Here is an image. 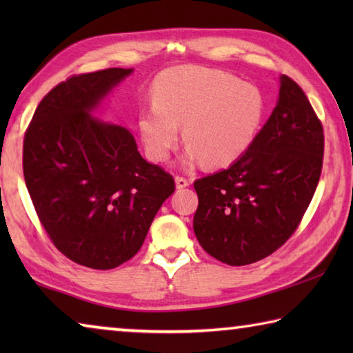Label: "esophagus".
<instances>
[{"label": "esophagus", "instance_id": "esophagus-1", "mask_svg": "<svg viewBox=\"0 0 353 353\" xmlns=\"http://www.w3.org/2000/svg\"><path fill=\"white\" fill-rule=\"evenodd\" d=\"M190 185V181L188 179H185V177H181V176H177L176 177V188H185V187H188Z\"/></svg>", "mask_w": 353, "mask_h": 353}]
</instances>
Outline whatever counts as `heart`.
I'll return each mask as SVG.
<instances>
[{
  "instance_id": "obj_1",
  "label": "heart",
  "mask_w": 353,
  "mask_h": 353,
  "mask_svg": "<svg viewBox=\"0 0 353 353\" xmlns=\"http://www.w3.org/2000/svg\"><path fill=\"white\" fill-rule=\"evenodd\" d=\"M263 118V98L250 83L221 70L187 67L166 71L154 85V104L139 115L149 157L163 162L179 140L190 162L230 165L252 145Z\"/></svg>"
}]
</instances>
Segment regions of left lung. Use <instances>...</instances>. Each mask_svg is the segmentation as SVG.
Instances as JSON below:
<instances>
[{
  "label": "left lung",
  "mask_w": 353,
  "mask_h": 353,
  "mask_svg": "<svg viewBox=\"0 0 353 353\" xmlns=\"http://www.w3.org/2000/svg\"><path fill=\"white\" fill-rule=\"evenodd\" d=\"M324 129L305 93L280 76L277 105L229 168L194 181L193 229L207 254L230 266L271 255L294 234L318 187Z\"/></svg>",
  "instance_id": "left-lung-1"
}]
</instances>
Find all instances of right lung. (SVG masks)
<instances>
[{
  "mask_svg": "<svg viewBox=\"0 0 353 353\" xmlns=\"http://www.w3.org/2000/svg\"><path fill=\"white\" fill-rule=\"evenodd\" d=\"M132 68L61 82L40 104L23 141V172L48 236L77 265L113 270L139 252L176 183L141 157L126 128L92 117Z\"/></svg>",
  "mask_w": 353,
  "mask_h": 353,
  "instance_id": "obj_1",
  "label": "right lung"
}]
</instances>
